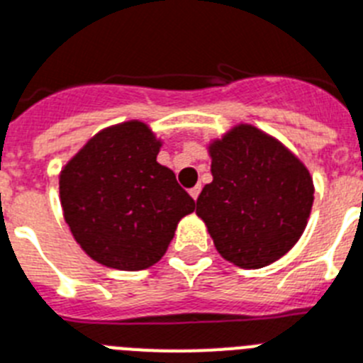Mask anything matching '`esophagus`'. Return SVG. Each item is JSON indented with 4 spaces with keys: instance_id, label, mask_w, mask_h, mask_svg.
<instances>
[{
    "instance_id": "esophagus-1",
    "label": "esophagus",
    "mask_w": 363,
    "mask_h": 363,
    "mask_svg": "<svg viewBox=\"0 0 363 363\" xmlns=\"http://www.w3.org/2000/svg\"><path fill=\"white\" fill-rule=\"evenodd\" d=\"M199 194H201V186H199V184H197L196 188H191V190H190V196L194 197V201H197V197H199Z\"/></svg>"
}]
</instances>
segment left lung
Here are the masks:
<instances>
[{"mask_svg": "<svg viewBox=\"0 0 363 363\" xmlns=\"http://www.w3.org/2000/svg\"><path fill=\"white\" fill-rule=\"evenodd\" d=\"M212 177L197 216L218 252L245 269L269 266L301 238L313 203L308 169L252 125H238L210 145Z\"/></svg>", "mask_w": 363, "mask_h": 363, "instance_id": "1", "label": "left lung"}]
</instances>
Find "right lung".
I'll use <instances>...</instances> for the list:
<instances>
[{
  "label": "right lung",
  "mask_w": 363,
  "mask_h": 363,
  "mask_svg": "<svg viewBox=\"0 0 363 363\" xmlns=\"http://www.w3.org/2000/svg\"><path fill=\"white\" fill-rule=\"evenodd\" d=\"M160 142L142 121L97 133L60 173V205L73 238L112 269L157 264L196 201L157 162Z\"/></svg>",
  "instance_id": "1"
}]
</instances>
